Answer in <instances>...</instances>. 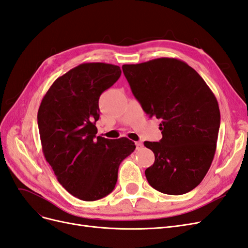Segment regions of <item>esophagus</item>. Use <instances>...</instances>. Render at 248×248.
I'll return each instance as SVG.
<instances>
[{"label":"esophagus","mask_w":248,"mask_h":248,"mask_svg":"<svg viewBox=\"0 0 248 248\" xmlns=\"http://www.w3.org/2000/svg\"><path fill=\"white\" fill-rule=\"evenodd\" d=\"M136 146H137V149H140L142 147V142L141 141H137L136 142Z\"/></svg>","instance_id":"1"}]
</instances>
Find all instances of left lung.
Instances as JSON below:
<instances>
[{"mask_svg":"<svg viewBox=\"0 0 248 248\" xmlns=\"http://www.w3.org/2000/svg\"><path fill=\"white\" fill-rule=\"evenodd\" d=\"M122 69L142 109L161 121L162 139L144 142L155 155L153 166L145 170L149 184L171 196L189 192L214 158L220 111L213 92L178 59L159 58Z\"/></svg>","mask_w":248,"mask_h":248,"instance_id":"left-lung-1","label":"left lung"}]
</instances>
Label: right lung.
I'll list each match as a JSON object with an SVG mask.
<instances>
[{
	"label": "right lung",
	"instance_id": "right-lung-1",
	"mask_svg": "<svg viewBox=\"0 0 248 248\" xmlns=\"http://www.w3.org/2000/svg\"><path fill=\"white\" fill-rule=\"evenodd\" d=\"M121 72L111 64H80L54 81L38 109L44 157L59 183L82 201L99 200L114 190L120 163L136 149L127 138L96 137L99 97Z\"/></svg>",
	"mask_w": 248,
	"mask_h": 248
}]
</instances>
